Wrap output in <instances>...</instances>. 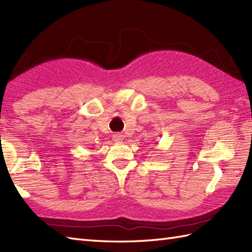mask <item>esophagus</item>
Instances as JSON below:
<instances>
[{"instance_id": "obj_1", "label": "esophagus", "mask_w": 252, "mask_h": 252, "mask_svg": "<svg viewBox=\"0 0 252 252\" xmlns=\"http://www.w3.org/2000/svg\"><path fill=\"white\" fill-rule=\"evenodd\" d=\"M123 135L122 134H120V133H116V134H114L112 135V140H114L115 142H121V141H123Z\"/></svg>"}]
</instances>
